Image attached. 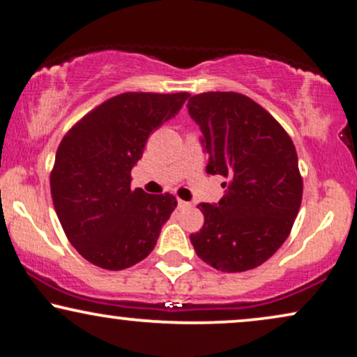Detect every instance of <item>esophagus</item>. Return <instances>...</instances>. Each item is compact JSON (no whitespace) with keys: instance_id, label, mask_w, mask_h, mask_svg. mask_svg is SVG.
Masks as SVG:
<instances>
[{"instance_id":"esophagus-1","label":"esophagus","mask_w":357,"mask_h":357,"mask_svg":"<svg viewBox=\"0 0 357 357\" xmlns=\"http://www.w3.org/2000/svg\"><path fill=\"white\" fill-rule=\"evenodd\" d=\"M187 206H188L187 202H183V200H177V208H178V210L187 208Z\"/></svg>"}]
</instances>
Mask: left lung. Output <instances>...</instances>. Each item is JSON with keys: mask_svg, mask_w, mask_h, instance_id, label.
I'll use <instances>...</instances> for the list:
<instances>
[{"mask_svg": "<svg viewBox=\"0 0 357 357\" xmlns=\"http://www.w3.org/2000/svg\"><path fill=\"white\" fill-rule=\"evenodd\" d=\"M188 114L208 153L206 174L228 182L218 204H200L205 223L190 241L220 271L257 268L284 243L303 197L293 140L255 100L236 92H204Z\"/></svg>", "mask_w": 357, "mask_h": 357, "instance_id": "obj_1", "label": "left lung"}]
</instances>
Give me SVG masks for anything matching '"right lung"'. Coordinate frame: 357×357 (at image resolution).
<instances>
[{"label": "right lung", "instance_id": "obj_1", "mask_svg": "<svg viewBox=\"0 0 357 357\" xmlns=\"http://www.w3.org/2000/svg\"><path fill=\"white\" fill-rule=\"evenodd\" d=\"M187 92H126L82 117L61 140L51 195L63 230L82 258L126 270L147 258L177 206L170 193L130 190V170L152 130L175 117Z\"/></svg>", "mask_w": 357, "mask_h": 357}]
</instances>
